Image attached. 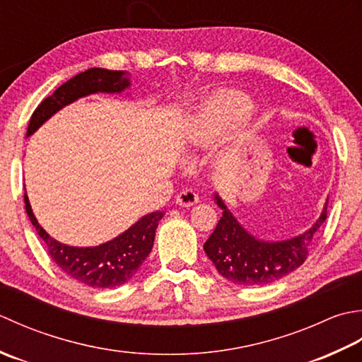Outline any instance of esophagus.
<instances>
[{
	"instance_id": "esophagus-1",
	"label": "esophagus",
	"mask_w": 362,
	"mask_h": 362,
	"mask_svg": "<svg viewBox=\"0 0 362 362\" xmlns=\"http://www.w3.org/2000/svg\"><path fill=\"white\" fill-rule=\"evenodd\" d=\"M198 202H200V197H198L192 189L181 190L180 194L176 195V203L182 206V208H190V206L197 204Z\"/></svg>"
}]
</instances>
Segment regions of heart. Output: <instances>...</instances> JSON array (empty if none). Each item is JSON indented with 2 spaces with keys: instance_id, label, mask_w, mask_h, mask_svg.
Returning <instances> with one entry per match:
<instances>
[{
  "instance_id": "1",
  "label": "heart",
  "mask_w": 362,
  "mask_h": 362,
  "mask_svg": "<svg viewBox=\"0 0 362 362\" xmlns=\"http://www.w3.org/2000/svg\"><path fill=\"white\" fill-rule=\"evenodd\" d=\"M252 103L239 92H220L206 100L194 117L195 132L202 139H212L234 127L248 115Z\"/></svg>"
}]
</instances>
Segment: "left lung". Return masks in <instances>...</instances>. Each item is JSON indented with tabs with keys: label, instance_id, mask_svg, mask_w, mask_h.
<instances>
[{
	"label": "left lung",
	"instance_id": "8db88e82",
	"mask_svg": "<svg viewBox=\"0 0 362 362\" xmlns=\"http://www.w3.org/2000/svg\"><path fill=\"white\" fill-rule=\"evenodd\" d=\"M216 202L223 214L204 243V253L220 275L238 286L270 284L298 269L308 257L315 231L327 220L325 204L319 220L305 234L289 240L265 242L243 230L217 194Z\"/></svg>",
	"mask_w": 362,
	"mask_h": 362
}]
</instances>
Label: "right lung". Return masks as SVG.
<instances>
[{"mask_svg":"<svg viewBox=\"0 0 362 362\" xmlns=\"http://www.w3.org/2000/svg\"><path fill=\"white\" fill-rule=\"evenodd\" d=\"M131 86L127 71L88 69L73 76L67 83L57 87L51 97L43 100L28 124L26 136H31L59 109L70 105L75 100L90 93H120ZM25 208L29 220L45 242L48 255L59 269L65 272L76 281L95 289H109L122 286L137 274L142 262L150 255L154 242V234L159 220L164 212L156 211L146 214L129 230L122 233L119 238L101 243L98 247H69L57 242L43 230L34 217L25 190Z\"/></svg>","mask_w":362,"mask_h":362,"instance_id":"right-lung-1","label":"right lung"}]
</instances>
